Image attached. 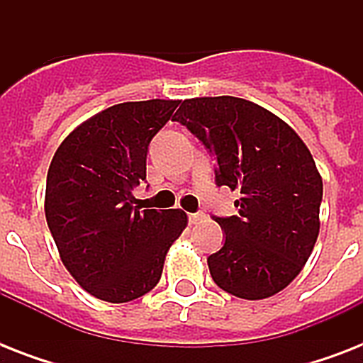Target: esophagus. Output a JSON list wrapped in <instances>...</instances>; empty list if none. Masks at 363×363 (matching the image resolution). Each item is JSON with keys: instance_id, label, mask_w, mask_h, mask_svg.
Listing matches in <instances>:
<instances>
[{"instance_id": "esophagus-1", "label": "esophagus", "mask_w": 363, "mask_h": 363, "mask_svg": "<svg viewBox=\"0 0 363 363\" xmlns=\"http://www.w3.org/2000/svg\"><path fill=\"white\" fill-rule=\"evenodd\" d=\"M205 218L203 213H190L188 215V220H190V224H198V222H201Z\"/></svg>"}]
</instances>
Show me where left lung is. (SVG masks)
Segmentation results:
<instances>
[{
  "label": "left lung",
  "mask_w": 363,
  "mask_h": 363,
  "mask_svg": "<svg viewBox=\"0 0 363 363\" xmlns=\"http://www.w3.org/2000/svg\"><path fill=\"white\" fill-rule=\"evenodd\" d=\"M216 160L218 186L239 190L233 216H215L224 247L213 281L242 299L275 296L303 269L320 232L322 177L309 148L279 116L233 98L184 99L173 116Z\"/></svg>",
  "instance_id": "1"
}]
</instances>
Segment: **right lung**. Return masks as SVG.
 I'll use <instances>...</instances> for the list:
<instances>
[{
    "mask_svg": "<svg viewBox=\"0 0 363 363\" xmlns=\"http://www.w3.org/2000/svg\"><path fill=\"white\" fill-rule=\"evenodd\" d=\"M181 101H125L77 125L54 154L45 216L65 269L88 294L125 303L158 284L186 228L181 209L135 207L152 137Z\"/></svg>",
    "mask_w": 363,
    "mask_h": 363,
    "instance_id": "1",
    "label": "right lung"
}]
</instances>
